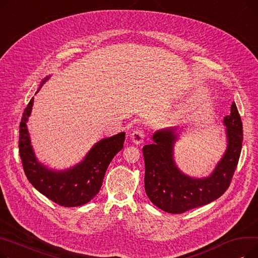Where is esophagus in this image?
<instances>
[{
    "label": "esophagus",
    "instance_id": "esophagus-1",
    "mask_svg": "<svg viewBox=\"0 0 258 258\" xmlns=\"http://www.w3.org/2000/svg\"><path fill=\"white\" fill-rule=\"evenodd\" d=\"M145 137L144 131L142 128H137L135 130L132 134H131V139L135 144H140L143 142Z\"/></svg>",
    "mask_w": 258,
    "mask_h": 258
}]
</instances>
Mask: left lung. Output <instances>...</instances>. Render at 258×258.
<instances>
[{"mask_svg": "<svg viewBox=\"0 0 258 258\" xmlns=\"http://www.w3.org/2000/svg\"><path fill=\"white\" fill-rule=\"evenodd\" d=\"M227 150L206 178H192L183 173L173 159L174 142L179 139L177 127L157 131L153 144L143 146L145 162V192L154 205L168 213H183L207 205L219 199L231 183L238 163L242 143V123L236 104L224 117Z\"/></svg>", "mask_w": 258, "mask_h": 258, "instance_id": "1", "label": "left lung"}]
</instances>
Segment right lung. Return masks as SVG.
<instances>
[{"mask_svg":"<svg viewBox=\"0 0 258 258\" xmlns=\"http://www.w3.org/2000/svg\"><path fill=\"white\" fill-rule=\"evenodd\" d=\"M48 78L43 80L39 89ZM33 99L32 97L25 108L20 124L19 148L26 177L36 190L60 206L85 205L99 192L108 164L123 148L125 133L101 139L94 144L83 161L69 169H50L36 159L27 128Z\"/></svg>","mask_w":258,"mask_h":258,"instance_id":"right-lung-1","label":"right lung"}]
</instances>
